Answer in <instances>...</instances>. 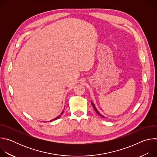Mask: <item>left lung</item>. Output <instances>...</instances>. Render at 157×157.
I'll return each mask as SVG.
<instances>
[{
	"mask_svg": "<svg viewBox=\"0 0 157 157\" xmlns=\"http://www.w3.org/2000/svg\"><path fill=\"white\" fill-rule=\"evenodd\" d=\"M92 105H93V108H94V109L95 110V111H96V113H97V114H98L99 116H100L101 117H104V116H103L102 115H101V114H100V113H99V112H98V110L96 109V107H95L94 104H93V102H92Z\"/></svg>",
	"mask_w": 157,
	"mask_h": 157,
	"instance_id": "obj_1",
	"label": "left lung"
}]
</instances>
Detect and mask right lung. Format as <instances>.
Here are the masks:
<instances>
[{"instance_id": "obj_1", "label": "right lung", "mask_w": 157, "mask_h": 157, "mask_svg": "<svg viewBox=\"0 0 157 157\" xmlns=\"http://www.w3.org/2000/svg\"><path fill=\"white\" fill-rule=\"evenodd\" d=\"M63 112H64V111H63V112H62V113H61V115H62V114H63ZM61 115H60V116H58V117H56V118H55V119H53V120H52V121H54V120H56V119H58V118H59V117H61Z\"/></svg>"}]
</instances>
